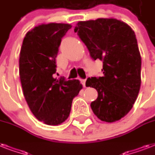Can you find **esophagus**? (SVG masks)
Segmentation results:
<instances>
[{"label":"esophagus","mask_w":155,"mask_h":155,"mask_svg":"<svg viewBox=\"0 0 155 155\" xmlns=\"http://www.w3.org/2000/svg\"><path fill=\"white\" fill-rule=\"evenodd\" d=\"M81 81V84H83L84 87H86V79H82V80H80Z\"/></svg>","instance_id":"34e87169"}]
</instances>
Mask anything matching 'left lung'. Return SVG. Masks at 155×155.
Returning <instances> with one entry per match:
<instances>
[{
  "instance_id": "8db88e82",
  "label": "left lung",
  "mask_w": 155,
  "mask_h": 155,
  "mask_svg": "<svg viewBox=\"0 0 155 155\" xmlns=\"http://www.w3.org/2000/svg\"><path fill=\"white\" fill-rule=\"evenodd\" d=\"M94 60L103 61V76L87 78L98 97L91 103L100 120L112 123L127 114L141 86L140 54L137 38L130 25L116 18L79 21L74 30Z\"/></svg>"
}]
</instances>
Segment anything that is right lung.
Wrapping results in <instances>:
<instances>
[{
	"label": "right lung",
	"instance_id": "right-lung-1",
	"mask_svg": "<svg viewBox=\"0 0 155 155\" xmlns=\"http://www.w3.org/2000/svg\"><path fill=\"white\" fill-rule=\"evenodd\" d=\"M70 24H41L28 31L19 58L23 94L30 111L40 121L58 125L69 117L71 104L83 88L78 80L54 78L62 38Z\"/></svg>",
	"mask_w": 155,
	"mask_h": 155
}]
</instances>
